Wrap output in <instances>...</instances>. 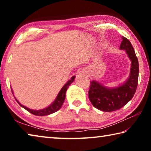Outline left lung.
Masks as SVG:
<instances>
[{"label":"left lung","mask_w":151,"mask_h":151,"mask_svg":"<svg viewBox=\"0 0 151 151\" xmlns=\"http://www.w3.org/2000/svg\"><path fill=\"white\" fill-rule=\"evenodd\" d=\"M120 48L126 50L132 64L129 78L123 85L115 88H108L97 82L90 83L88 98L92 104L102 111L112 112L123 107L131 100L136 92L139 79V61L131 42L122 37Z\"/></svg>","instance_id":"8db88e82"}]
</instances>
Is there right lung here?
Instances as JSON below:
<instances>
[{
	"mask_svg": "<svg viewBox=\"0 0 151 151\" xmlns=\"http://www.w3.org/2000/svg\"><path fill=\"white\" fill-rule=\"evenodd\" d=\"M75 76H73L72 78H70V81H68L67 83H66L65 85H64L63 87L61 89L60 91L58 93V96L56 99V100L53 102V103L50 105L49 106H48L47 108L42 109V110H38V111H35V110H32L30 109L27 107H25L24 106L22 105L19 103V102L17 101V103H19L20 106L22 107H23L24 109H26L27 111H29L30 113H32V114H35V115L37 116H45V115H48V114H50L52 113H54V112H57L58 111L62 106L63 104L64 103V101L65 99V96H66V91L67 90V88H68V86H70L71 83L74 81V79H75Z\"/></svg>",
	"mask_w": 151,
	"mask_h": 151,
	"instance_id": "add662e5",
	"label": "right lung"
}]
</instances>
